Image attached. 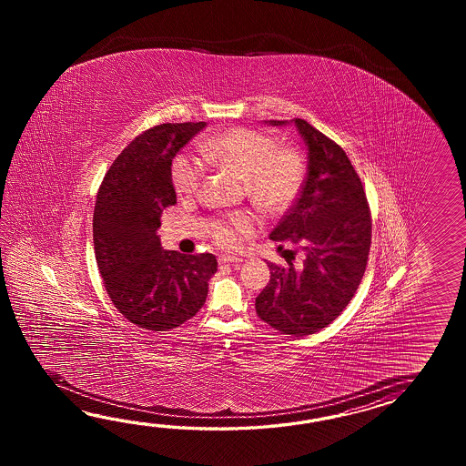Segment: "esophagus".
Listing matches in <instances>:
<instances>
[{"label": "esophagus", "instance_id": "34e87169", "mask_svg": "<svg viewBox=\"0 0 466 466\" xmlns=\"http://www.w3.org/2000/svg\"><path fill=\"white\" fill-rule=\"evenodd\" d=\"M219 265H225V263H239V261H243L241 258L235 257V255H221L218 258Z\"/></svg>", "mask_w": 466, "mask_h": 466}]
</instances>
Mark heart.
Masks as SVG:
<instances>
[{"mask_svg":"<svg viewBox=\"0 0 466 466\" xmlns=\"http://www.w3.org/2000/svg\"><path fill=\"white\" fill-rule=\"evenodd\" d=\"M203 158L245 179L249 198L267 211H285L299 195L305 179V158L295 148H278L277 141L259 131L231 128L201 139ZM205 178L203 161L189 153L178 155L171 165V181L181 197L198 191ZM257 219L249 213H237L213 227V237L235 248L253 233Z\"/></svg>","mask_w":466,"mask_h":466,"instance_id":"b5f03b06","label":"heart"}]
</instances>
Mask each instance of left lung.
Segmentation results:
<instances>
[{
    "instance_id": "obj_1",
    "label": "left lung",
    "mask_w": 466,
    "mask_h": 466,
    "mask_svg": "<svg viewBox=\"0 0 466 466\" xmlns=\"http://www.w3.org/2000/svg\"><path fill=\"white\" fill-rule=\"evenodd\" d=\"M295 125L307 147V179L277 228L275 241L301 248L303 267L268 263L271 278L257 297L258 317L287 335H313L347 308L367 268L371 218L367 197L347 153L305 119Z\"/></svg>"
}]
</instances>
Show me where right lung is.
<instances>
[{
    "instance_id": "right-lung-1",
    "label": "right lung",
    "mask_w": 466,
    "mask_h": 466,
    "mask_svg": "<svg viewBox=\"0 0 466 466\" xmlns=\"http://www.w3.org/2000/svg\"><path fill=\"white\" fill-rule=\"evenodd\" d=\"M205 127L165 123L141 133L99 187L93 213L99 273L119 313L151 331H168L195 317L218 268L211 253L163 249L157 233L161 211L177 203L171 161Z\"/></svg>"
}]
</instances>
